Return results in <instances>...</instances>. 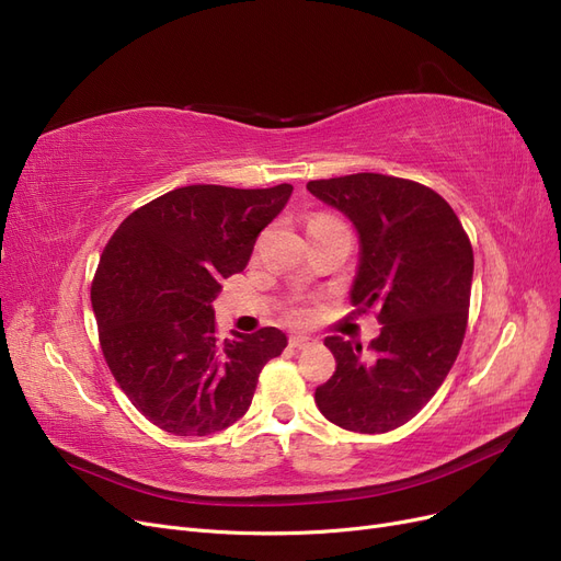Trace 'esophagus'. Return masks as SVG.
<instances>
[{"instance_id": "esophagus-1", "label": "esophagus", "mask_w": 561, "mask_h": 561, "mask_svg": "<svg viewBox=\"0 0 561 561\" xmlns=\"http://www.w3.org/2000/svg\"><path fill=\"white\" fill-rule=\"evenodd\" d=\"M288 344H291L294 348H305V346L312 344V337H307L302 333H294L291 337H288Z\"/></svg>"}]
</instances>
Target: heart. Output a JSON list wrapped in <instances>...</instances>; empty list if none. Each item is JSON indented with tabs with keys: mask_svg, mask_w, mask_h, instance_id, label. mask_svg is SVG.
<instances>
[{
	"mask_svg": "<svg viewBox=\"0 0 561 561\" xmlns=\"http://www.w3.org/2000/svg\"><path fill=\"white\" fill-rule=\"evenodd\" d=\"M317 219H328V217H317Z\"/></svg>",
	"mask_w": 561,
	"mask_h": 561,
	"instance_id": "heart-1",
	"label": "heart"
}]
</instances>
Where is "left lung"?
<instances>
[{
    "label": "left lung",
    "mask_w": 561,
    "mask_h": 561,
    "mask_svg": "<svg viewBox=\"0 0 561 561\" xmlns=\"http://www.w3.org/2000/svg\"><path fill=\"white\" fill-rule=\"evenodd\" d=\"M354 224L360 252L351 302L379 307V337H328L335 375L317 388L323 416L363 434L390 432L432 400L467 330L473 252L453 207L419 182L356 173L307 182Z\"/></svg>",
    "instance_id": "left-lung-1"
}]
</instances>
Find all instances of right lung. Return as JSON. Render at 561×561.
Here are the masks:
<instances>
[{
    "mask_svg": "<svg viewBox=\"0 0 561 561\" xmlns=\"http://www.w3.org/2000/svg\"><path fill=\"white\" fill-rule=\"evenodd\" d=\"M291 184L180 186L124 219L103 249L92 309L119 388L157 427L207 437L252 404L263 365L288 340L279 328L215 333L213 300L242 273L256 236L291 198Z\"/></svg>",
    "mask_w": 561,
    "mask_h": 561,
    "instance_id": "1",
    "label": "right lung"
}]
</instances>
